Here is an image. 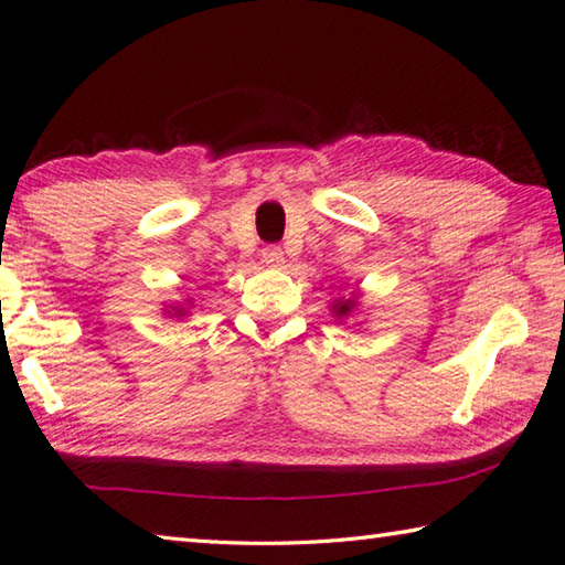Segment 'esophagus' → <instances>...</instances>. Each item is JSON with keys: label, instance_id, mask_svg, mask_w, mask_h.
Here are the masks:
<instances>
[{"label": "esophagus", "instance_id": "1", "mask_svg": "<svg viewBox=\"0 0 565 565\" xmlns=\"http://www.w3.org/2000/svg\"><path fill=\"white\" fill-rule=\"evenodd\" d=\"M262 258H264V264L271 266V268H281L284 266V250H281V246H266L262 250Z\"/></svg>", "mask_w": 565, "mask_h": 565}]
</instances>
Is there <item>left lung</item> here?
Instances as JSON below:
<instances>
[{"label": "left lung", "instance_id": "1", "mask_svg": "<svg viewBox=\"0 0 565 565\" xmlns=\"http://www.w3.org/2000/svg\"><path fill=\"white\" fill-rule=\"evenodd\" d=\"M352 309H354L352 301H337V303H334V315H337V317L352 315Z\"/></svg>", "mask_w": 565, "mask_h": 565}]
</instances>
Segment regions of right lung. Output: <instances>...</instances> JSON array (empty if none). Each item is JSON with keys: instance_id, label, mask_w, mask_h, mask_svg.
I'll return each instance as SVG.
<instances>
[{"instance_id": "add662e5", "label": "right lung", "mask_w": 565, "mask_h": 565, "mask_svg": "<svg viewBox=\"0 0 565 565\" xmlns=\"http://www.w3.org/2000/svg\"><path fill=\"white\" fill-rule=\"evenodd\" d=\"M175 315H183V311H181V309H175Z\"/></svg>"}]
</instances>
